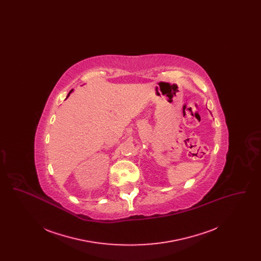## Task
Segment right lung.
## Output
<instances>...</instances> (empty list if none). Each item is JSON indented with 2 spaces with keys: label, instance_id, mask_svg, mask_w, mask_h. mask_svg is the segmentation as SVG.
I'll return each instance as SVG.
<instances>
[{
  "label": "right lung",
  "instance_id": "add662e5",
  "mask_svg": "<svg viewBox=\"0 0 261 261\" xmlns=\"http://www.w3.org/2000/svg\"><path fill=\"white\" fill-rule=\"evenodd\" d=\"M71 92H72V90H71V91H70V92H69V93H68V95H67V98H68V96H69V95H70V93H71Z\"/></svg>",
  "mask_w": 261,
  "mask_h": 261
}]
</instances>
